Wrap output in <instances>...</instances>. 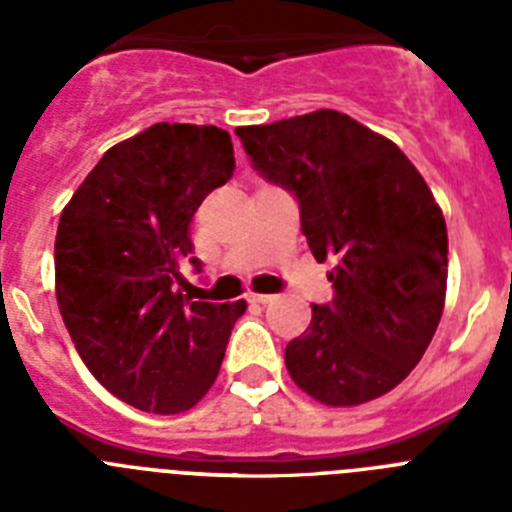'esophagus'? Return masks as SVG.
<instances>
[{
    "label": "esophagus",
    "mask_w": 512,
    "mask_h": 512,
    "mask_svg": "<svg viewBox=\"0 0 512 512\" xmlns=\"http://www.w3.org/2000/svg\"><path fill=\"white\" fill-rule=\"evenodd\" d=\"M271 300H274L271 295H256V292H253V295H248V302H253V305H269Z\"/></svg>",
    "instance_id": "esophagus-1"
}]
</instances>
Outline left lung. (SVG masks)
<instances>
[{"label":"left lung","instance_id":"left-lung-1","mask_svg":"<svg viewBox=\"0 0 512 512\" xmlns=\"http://www.w3.org/2000/svg\"><path fill=\"white\" fill-rule=\"evenodd\" d=\"M253 166L292 189L312 256L333 259L330 305L284 348L292 382L330 408L395 390L443 315L449 238L431 189L390 138L315 110L235 130Z\"/></svg>","mask_w":512,"mask_h":512}]
</instances>
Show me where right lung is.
Here are the masks:
<instances>
[{"mask_svg":"<svg viewBox=\"0 0 512 512\" xmlns=\"http://www.w3.org/2000/svg\"><path fill=\"white\" fill-rule=\"evenodd\" d=\"M215 125L156 122L99 158L63 207L56 300L81 361L104 390L143 413L194 408L215 384L246 302H192L179 274L189 223L233 176Z\"/></svg>","mask_w":512,"mask_h":512,"instance_id":"1","label":"right lung"}]
</instances>
